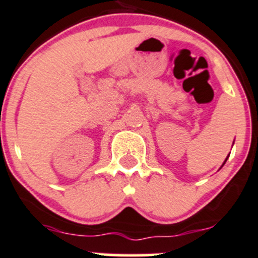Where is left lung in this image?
I'll return each mask as SVG.
<instances>
[{"mask_svg": "<svg viewBox=\"0 0 258 258\" xmlns=\"http://www.w3.org/2000/svg\"><path fill=\"white\" fill-rule=\"evenodd\" d=\"M227 158H228V157H226V160H225V162H223V163H222V166H223V165H225V163H226V161H227ZM222 166H221V167H222Z\"/></svg>", "mask_w": 258, "mask_h": 258, "instance_id": "1", "label": "left lung"}]
</instances>
